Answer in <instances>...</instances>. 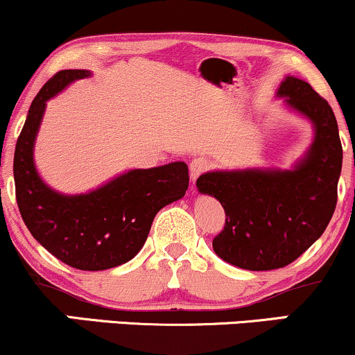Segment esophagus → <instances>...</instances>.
Here are the masks:
<instances>
[{
	"label": "esophagus",
	"mask_w": 355,
	"mask_h": 355,
	"mask_svg": "<svg viewBox=\"0 0 355 355\" xmlns=\"http://www.w3.org/2000/svg\"><path fill=\"white\" fill-rule=\"evenodd\" d=\"M210 168V160L207 157H195L193 160L190 162V178L195 180L198 175H202L203 172Z\"/></svg>",
	"instance_id": "esophagus-1"
}]
</instances>
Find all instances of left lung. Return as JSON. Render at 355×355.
<instances>
[{
  "label": "left lung",
  "mask_w": 355,
  "mask_h": 355,
  "mask_svg": "<svg viewBox=\"0 0 355 355\" xmlns=\"http://www.w3.org/2000/svg\"><path fill=\"white\" fill-rule=\"evenodd\" d=\"M275 96L313 128L292 168L214 170L197 180L198 191L217 198L227 215L211 243L215 254L245 270L294 262L324 234L337 203L342 145L331 105L295 76H285Z\"/></svg>",
  "instance_id": "1"
}]
</instances>
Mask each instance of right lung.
I'll return each mask as SVG.
<instances>
[{"label":"right lung","mask_w":355,"mask_h":355,"mask_svg":"<svg viewBox=\"0 0 355 355\" xmlns=\"http://www.w3.org/2000/svg\"><path fill=\"white\" fill-rule=\"evenodd\" d=\"M88 70H63L35 96L16 141V202L28 230L56 259L80 270H107L128 262L144 247L158 210L189 189V166L173 162L118 175L87 193H60L35 165V141L46 101Z\"/></svg>","instance_id":"add662e5"}]
</instances>
